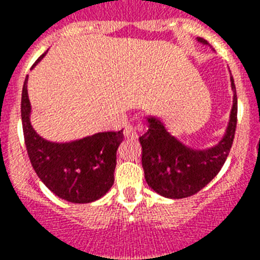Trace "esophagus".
I'll return each instance as SVG.
<instances>
[{"instance_id":"1","label":"esophagus","mask_w":260,"mask_h":260,"mask_svg":"<svg viewBox=\"0 0 260 260\" xmlns=\"http://www.w3.org/2000/svg\"><path fill=\"white\" fill-rule=\"evenodd\" d=\"M146 130V126H144L143 122H138V123H128L125 127V137L130 138V139H135L138 138L142 133Z\"/></svg>"}]
</instances>
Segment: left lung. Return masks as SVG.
Segmentation results:
<instances>
[{
  "label": "left lung",
  "mask_w": 260,
  "mask_h": 260,
  "mask_svg": "<svg viewBox=\"0 0 260 260\" xmlns=\"http://www.w3.org/2000/svg\"><path fill=\"white\" fill-rule=\"evenodd\" d=\"M197 41L208 45L204 39ZM233 105L229 122L221 141L210 148H192L172 135L164 122L156 116H146L148 130L139 142L142 144V167L151 189L161 197L182 199L201 191L219 173L232 148L237 125V93L231 77Z\"/></svg>",
  "instance_id": "obj_1"
}]
</instances>
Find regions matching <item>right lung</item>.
Returning <instances> with one entry per match:
<instances>
[{"label":"right lung","mask_w":260,"mask_h":260,"mask_svg":"<svg viewBox=\"0 0 260 260\" xmlns=\"http://www.w3.org/2000/svg\"><path fill=\"white\" fill-rule=\"evenodd\" d=\"M47 52L35 62L38 65ZM22 91V125L29 161L41 182L70 203H91L104 197L114 182L117 150L123 132H105L71 142H52L36 133L31 123V103Z\"/></svg>","instance_id":"right-lung-1"}]
</instances>
